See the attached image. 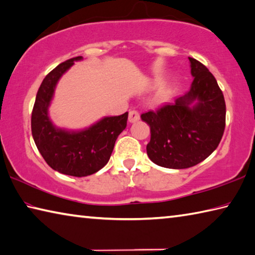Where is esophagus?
<instances>
[{
  "instance_id": "1",
  "label": "esophagus",
  "mask_w": 255,
  "mask_h": 255,
  "mask_svg": "<svg viewBox=\"0 0 255 255\" xmlns=\"http://www.w3.org/2000/svg\"><path fill=\"white\" fill-rule=\"evenodd\" d=\"M139 118H140V115L137 110H130V112H129V116H128L129 123H136L139 120Z\"/></svg>"
}]
</instances>
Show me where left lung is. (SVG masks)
Returning a JSON list of instances; mask_svg holds the SVG:
<instances>
[{
	"mask_svg": "<svg viewBox=\"0 0 255 255\" xmlns=\"http://www.w3.org/2000/svg\"><path fill=\"white\" fill-rule=\"evenodd\" d=\"M188 59L194 77L191 90L174 104H166L140 116L150 127L147 155L161 167H193L216 149L224 133L223 92L204 64ZM194 101L197 104L192 108Z\"/></svg>",
	"mask_w": 255,
	"mask_h": 255,
	"instance_id": "1",
	"label": "left lung"
}]
</instances>
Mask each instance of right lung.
I'll return each mask as SVG.
<instances>
[{
    "label": "right lung",
    "instance_id": "add662e5",
    "mask_svg": "<svg viewBox=\"0 0 255 255\" xmlns=\"http://www.w3.org/2000/svg\"><path fill=\"white\" fill-rule=\"evenodd\" d=\"M81 59H69L48 73L36 94L31 116L32 136L43 159L57 172L76 177L95 174L108 163L128 119V113L106 117L82 131L62 130L50 122L48 108L55 85L73 61Z\"/></svg>",
    "mask_w": 255,
    "mask_h": 255
}]
</instances>
